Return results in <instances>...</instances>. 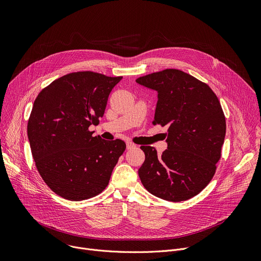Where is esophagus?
Wrapping results in <instances>:
<instances>
[{
	"label": "esophagus",
	"instance_id": "esophagus-1",
	"mask_svg": "<svg viewBox=\"0 0 261 261\" xmlns=\"http://www.w3.org/2000/svg\"><path fill=\"white\" fill-rule=\"evenodd\" d=\"M136 145L133 142H127V150H131V148L135 147Z\"/></svg>",
	"mask_w": 261,
	"mask_h": 261
}]
</instances>
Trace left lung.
I'll use <instances>...</instances> for the list:
<instances>
[{
  "label": "left lung",
  "mask_w": 261,
  "mask_h": 261,
  "mask_svg": "<svg viewBox=\"0 0 261 261\" xmlns=\"http://www.w3.org/2000/svg\"><path fill=\"white\" fill-rule=\"evenodd\" d=\"M136 82L158 92L154 125L168 127L161 156L141 145L138 169L143 187L164 200L178 202L200 193L212 180L226 133L220 101L205 84L177 69H166Z\"/></svg>",
  "instance_id": "obj_1"
}]
</instances>
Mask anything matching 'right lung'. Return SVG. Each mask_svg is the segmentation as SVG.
I'll return each instance as SVG.
<instances>
[{"label": "right lung", "mask_w": 261, "mask_h": 261, "mask_svg": "<svg viewBox=\"0 0 261 261\" xmlns=\"http://www.w3.org/2000/svg\"><path fill=\"white\" fill-rule=\"evenodd\" d=\"M122 79L72 72L37 96L28 122L32 156L44 182L59 196L82 201L107 187L126 143L93 136L89 128L99 124L111 90Z\"/></svg>", "instance_id": "add662e5"}]
</instances>
